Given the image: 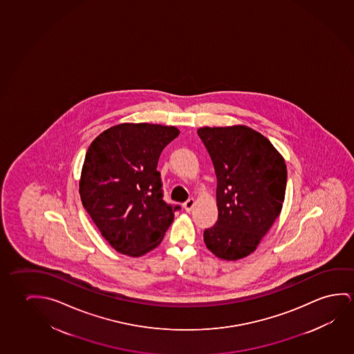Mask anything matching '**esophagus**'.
Instances as JSON below:
<instances>
[{
  "label": "esophagus",
  "mask_w": 354,
  "mask_h": 354,
  "mask_svg": "<svg viewBox=\"0 0 354 354\" xmlns=\"http://www.w3.org/2000/svg\"><path fill=\"white\" fill-rule=\"evenodd\" d=\"M183 206L185 208L186 212H190L191 209L195 206V200L194 198H189Z\"/></svg>",
  "instance_id": "esophagus-1"
}]
</instances>
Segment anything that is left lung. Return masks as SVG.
Wrapping results in <instances>:
<instances>
[{"label":"left lung","mask_w":354,"mask_h":354,"mask_svg":"<svg viewBox=\"0 0 354 354\" xmlns=\"http://www.w3.org/2000/svg\"><path fill=\"white\" fill-rule=\"evenodd\" d=\"M217 176L218 221L207 249L227 261L250 255L282 211L287 165L272 143L244 125L201 127Z\"/></svg>","instance_id":"1"}]
</instances>
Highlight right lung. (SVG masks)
<instances>
[{
    "mask_svg": "<svg viewBox=\"0 0 354 354\" xmlns=\"http://www.w3.org/2000/svg\"><path fill=\"white\" fill-rule=\"evenodd\" d=\"M174 126L125 122L91 143L82 167L83 207L115 250L138 257L160 244L174 221L163 201L158 159L178 137Z\"/></svg>",
    "mask_w": 354,
    "mask_h": 354,
    "instance_id": "obj_1",
    "label": "right lung"
}]
</instances>
